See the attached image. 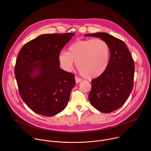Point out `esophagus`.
Instances as JSON below:
<instances>
[{"instance_id": "34e87169", "label": "esophagus", "mask_w": 151, "mask_h": 151, "mask_svg": "<svg viewBox=\"0 0 151 151\" xmlns=\"http://www.w3.org/2000/svg\"><path fill=\"white\" fill-rule=\"evenodd\" d=\"M75 81H76V83H79V82H80L81 81H82V79H81V78H78V77H77V76H75Z\"/></svg>"}]
</instances>
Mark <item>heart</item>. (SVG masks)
<instances>
[{
  "label": "heart",
  "mask_w": 151,
  "mask_h": 151,
  "mask_svg": "<svg viewBox=\"0 0 151 151\" xmlns=\"http://www.w3.org/2000/svg\"><path fill=\"white\" fill-rule=\"evenodd\" d=\"M110 49L108 44L100 38L78 40L71 44L68 52L62 51L58 55L61 68L71 72L74 61L79 73L84 77L93 78L101 75L108 66Z\"/></svg>",
  "instance_id": "1"
}]
</instances>
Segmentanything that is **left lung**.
Wrapping results in <instances>:
<instances>
[{
    "instance_id": "obj_1",
    "label": "left lung",
    "mask_w": 151,
    "mask_h": 151,
    "mask_svg": "<svg viewBox=\"0 0 151 151\" xmlns=\"http://www.w3.org/2000/svg\"><path fill=\"white\" fill-rule=\"evenodd\" d=\"M85 36L99 37L109 47L108 66L100 76L91 81L88 99L99 111L112 112L125 103L133 90L134 60L125 43L108 33L99 32L86 34Z\"/></svg>"
}]
</instances>
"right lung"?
I'll list each match as a JSON object with an SVG mask.
<instances>
[{
	"label": "right lung",
	"instance_id": "right-lung-1",
	"mask_svg": "<svg viewBox=\"0 0 151 151\" xmlns=\"http://www.w3.org/2000/svg\"><path fill=\"white\" fill-rule=\"evenodd\" d=\"M74 35H42L26 43L18 54L14 73L19 93L36 114L52 116L67 106L75 76L60 68L58 55Z\"/></svg>",
	"mask_w": 151,
	"mask_h": 151
}]
</instances>
